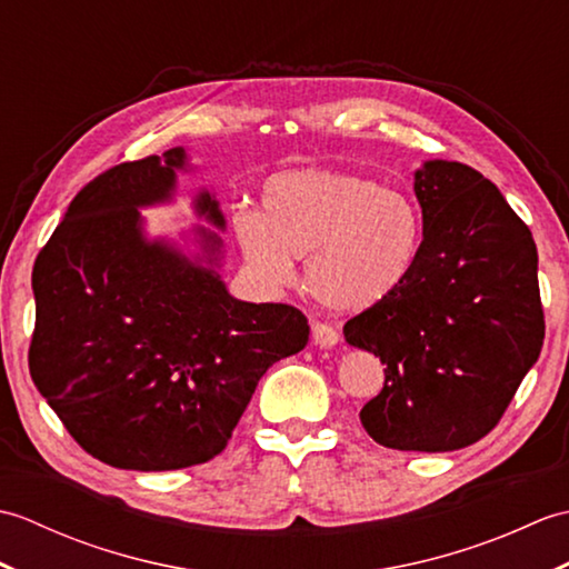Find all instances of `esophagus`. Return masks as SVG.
<instances>
[{"label": "esophagus", "instance_id": "1", "mask_svg": "<svg viewBox=\"0 0 569 569\" xmlns=\"http://www.w3.org/2000/svg\"><path fill=\"white\" fill-rule=\"evenodd\" d=\"M312 342H316V347L330 349V347H335L337 342H340V332H337L332 325L312 322Z\"/></svg>", "mask_w": 569, "mask_h": 569}]
</instances>
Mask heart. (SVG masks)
<instances>
[{"label":"heart","instance_id":"obj_1","mask_svg":"<svg viewBox=\"0 0 569 569\" xmlns=\"http://www.w3.org/2000/svg\"><path fill=\"white\" fill-rule=\"evenodd\" d=\"M263 212H234L241 257L266 286H286L296 257H308L306 281L322 306L361 312L401 291L413 273L426 220L418 200L377 178L296 168L261 188Z\"/></svg>","mask_w":569,"mask_h":569}]
</instances>
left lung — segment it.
<instances>
[{
    "label": "left lung",
    "mask_w": 569,
    "mask_h": 569,
    "mask_svg": "<svg viewBox=\"0 0 569 569\" xmlns=\"http://www.w3.org/2000/svg\"><path fill=\"white\" fill-rule=\"evenodd\" d=\"M426 234L401 291L345 325V340L381 359L383 389L361 426L391 450L452 452L501 420L540 357L546 320L538 249L501 190L475 168L416 171Z\"/></svg>",
    "instance_id": "left-lung-1"
}]
</instances>
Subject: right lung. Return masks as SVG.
I'll use <instances>...</instances> for the list:
<instances>
[{
  "label": "right lung",
  "mask_w": 569,
  "mask_h": 569,
  "mask_svg": "<svg viewBox=\"0 0 569 569\" xmlns=\"http://www.w3.org/2000/svg\"><path fill=\"white\" fill-rule=\"evenodd\" d=\"M183 147L119 163L84 186L33 263L36 389L84 452L166 471L220 455L259 379L308 345L283 303H244L222 281L224 214L202 188L198 253L149 239L139 210L171 202Z\"/></svg>",
  "instance_id": "obj_1"
}]
</instances>
